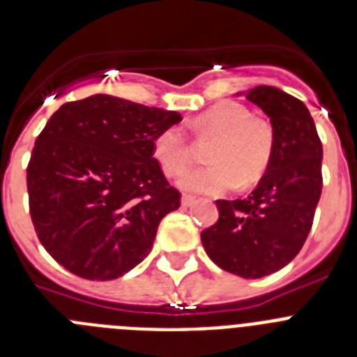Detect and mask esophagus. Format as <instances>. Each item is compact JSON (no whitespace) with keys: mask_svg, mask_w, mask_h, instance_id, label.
<instances>
[{"mask_svg":"<svg viewBox=\"0 0 357 357\" xmlns=\"http://www.w3.org/2000/svg\"><path fill=\"white\" fill-rule=\"evenodd\" d=\"M195 204V197L193 195H182V206L184 207H191Z\"/></svg>","mask_w":357,"mask_h":357,"instance_id":"34e87169","label":"esophagus"}]
</instances>
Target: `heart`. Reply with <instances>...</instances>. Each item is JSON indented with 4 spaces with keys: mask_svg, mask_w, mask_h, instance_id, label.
I'll use <instances>...</instances> for the list:
<instances>
[{
    "mask_svg": "<svg viewBox=\"0 0 357 357\" xmlns=\"http://www.w3.org/2000/svg\"><path fill=\"white\" fill-rule=\"evenodd\" d=\"M198 139L214 137L209 166L185 172L178 185L193 193H222L236 184H252L266 172L275 148V132L266 119L252 116L243 103L223 100L193 118ZM151 153L166 175H181L191 162V141L181 127H168L155 135Z\"/></svg>",
    "mask_w": 357,
    "mask_h": 357,
    "instance_id": "b5f03b06",
    "label": "heart"
}]
</instances>
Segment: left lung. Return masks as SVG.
Returning <instances> with one entry per match:
<instances>
[{
	"instance_id": "1",
	"label": "left lung",
	"mask_w": 357,
	"mask_h": 357,
	"mask_svg": "<svg viewBox=\"0 0 357 357\" xmlns=\"http://www.w3.org/2000/svg\"><path fill=\"white\" fill-rule=\"evenodd\" d=\"M245 96L272 123V160L250 197L216 200L220 218L202 232V245L225 272L259 279L279 272L304 247L321 195L324 148L301 100L270 85Z\"/></svg>"
}]
</instances>
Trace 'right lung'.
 <instances>
[{
	"mask_svg": "<svg viewBox=\"0 0 357 357\" xmlns=\"http://www.w3.org/2000/svg\"><path fill=\"white\" fill-rule=\"evenodd\" d=\"M182 121L175 110L109 94L64 103L36 139L26 168L37 238L59 264L112 280L150 254L160 220L181 207L151 143Z\"/></svg>",
	"mask_w": 357,
	"mask_h": 357,
	"instance_id": "obj_1",
	"label": "right lung"
}]
</instances>
